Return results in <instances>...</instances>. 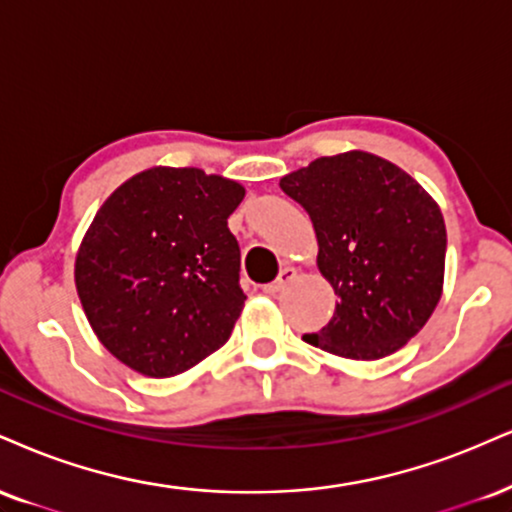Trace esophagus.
<instances>
[{
	"label": "esophagus",
	"instance_id": "obj_1",
	"mask_svg": "<svg viewBox=\"0 0 512 512\" xmlns=\"http://www.w3.org/2000/svg\"><path fill=\"white\" fill-rule=\"evenodd\" d=\"M295 276H298V272H295L293 267H283L281 269V274L276 276V281H272L269 283V286H264V293H269V295H276V293H281L283 288L288 286V283H291Z\"/></svg>",
	"mask_w": 512,
	"mask_h": 512
}]
</instances>
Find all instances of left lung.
Instances as JSON below:
<instances>
[{
	"label": "left lung",
	"instance_id": "1",
	"mask_svg": "<svg viewBox=\"0 0 512 512\" xmlns=\"http://www.w3.org/2000/svg\"><path fill=\"white\" fill-rule=\"evenodd\" d=\"M310 214L317 267L336 312L303 341L350 360H379L420 334L439 305L446 224L432 195L389 159L338 152L279 181Z\"/></svg>",
	"mask_w": 512,
	"mask_h": 512
}]
</instances>
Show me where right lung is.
<instances>
[{"label":"right lung","mask_w":512,"mask_h":512,"mask_svg":"<svg viewBox=\"0 0 512 512\" xmlns=\"http://www.w3.org/2000/svg\"><path fill=\"white\" fill-rule=\"evenodd\" d=\"M243 197L231 178L150 166L97 209L73 279L95 336L133 372L176 377L229 341L245 305L229 231Z\"/></svg>","instance_id":"add662e5"}]
</instances>
